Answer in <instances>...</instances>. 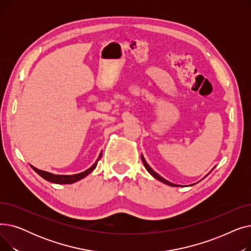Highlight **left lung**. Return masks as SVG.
<instances>
[{
  "label": "left lung",
  "mask_w": 251,
  "mask_h": 251,
  "mask_svg": "<svg viewBox=\"0 0 251 251\" xmlns=\"http://www.w3.org/2000/svg\"><path fill=\"white\" fill-rule=\"evenodd\" d=\"M141 160H142V163H143V165H144V167H146V169L149 171V173L152 176V177H154L155 179H157L159 181H161V182H163V183H165V184H167V185H170V186H174V187H178V186H180V185H177V184H173V183H171V182H169V181H167V180H165L163 177H161L159 174H156L154 171L148 165V163L146 162V160H144V157H143V155L141 154Z\"/></svg>",
  "instance_id": "8db88e82"
}]
</instances>
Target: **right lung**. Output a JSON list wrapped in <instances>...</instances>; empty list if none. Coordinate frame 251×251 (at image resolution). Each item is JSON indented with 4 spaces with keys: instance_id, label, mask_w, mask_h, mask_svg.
<instances>
[{
    "instance_id": "1",
    "label": "right lung",
    "mask_w": 251,
    "mask_h": 251,
    "mask_svg": "<svg viewBox=\"0 0 251 251\" xmlns=\"http://www.w3.org/2000/svg\"><path fill=\"white\" fill-rule=\"evenodd\" d=\"M100 156H101V153L100 154V156H99V159L97 160V162L92 165L89 169H87L86 171H84V172H82V173H79V174H75V175H55V174H50V173H49V172H46V171H42V170H38V169H36V168H34V167H32L31 166V168L35 171V172L41 176V177H43L45 180H47V181H50V182H51V183H56V184H71V183H74V182H76V181H78V180H80V179H82V178H84L85 176H87L90 172H92V171H94L95 169H96V167H97V165H98V162L100 161Z\"/></svg>"
}]
</instances>
